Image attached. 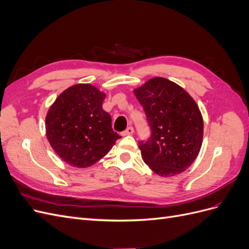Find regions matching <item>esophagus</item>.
Wrapping results in <instances>:
<instances>
[{
    "label": "esophagus",
    "mask_w": 249,
    "mask_h": 249,
    "mask_svg": "<svg viewBox=\"0 0 249 249\" xmlns=\"http://www.w3.org/2000/svg\"><path fill=\"white\" fill-rule=\"evenodd\" d=\"M133 133H134V129H133L132 126H129L125 131H124L122 133V135H123V136H129V135H132Z\"/></svg>",
    "instance_id": "obj_1"
}]
</instances>
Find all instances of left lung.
<instances>
[{
    "mask_svg": "<svg viewBox=\"0 0 249 249\" xmlns=\"http://www.w3.org/2000/svg\"><path fill=\"white\" fill-rule=\"evenodd\" d=\"M134 93L145 111L152 137L141 143L142 159L160 177L184 172L199 153L203 119L196 102L177 83L149 79Z\"/></svg>",
    "mask_w": 249,
    "mask_h": 249,
    "instance_id": "obj_1",
    "label": "left lung"
}]
</instances>
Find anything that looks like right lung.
<instances>
[{
  "label": "right lung",
  "mask_w": 249,
  "mask_h": 249,
  "mask_svg": "<svg viewBox=\"0 0 249 249\" xmlns=\"http://www.w3.org/2000/svg\"><path fill=\"white\" fill-rule=\"evenodd\" d=\"M105 97L106 93L97 87L79 83L60 93L48 110V140L72 167L91 166L122 138L112 130L111 116L103 109Z\"/></svg>",
  "instance_id": "add662e5"
}]
</instances>
